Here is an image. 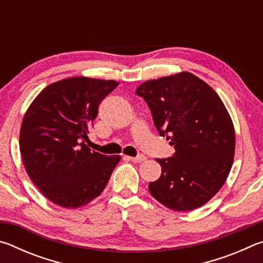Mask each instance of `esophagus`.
Listing matches in <instances>:
<instances>
[{
    "label": "esophagus",
    "mask_w": 263,
    "mask_h": 263,
    "mask_svg": "<svg viewBox=\"0 0 263 263\" xmlns=\"http://www.w3.org/2000/svg\"><path fill=\"white\" fill-rule=\"evenodd\" d=\"M127 158L133 162H142V161H145V160H146V157H145V155H142V154L137 155V157H127Z\"/></svg>",
    "instance_id": "1"
}]
</instances>
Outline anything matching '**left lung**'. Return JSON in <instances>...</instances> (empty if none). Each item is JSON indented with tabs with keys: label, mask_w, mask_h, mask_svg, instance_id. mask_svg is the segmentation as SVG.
<instances>
[{
	"label": "left lung",
	"mask_w": 263,
	"mask_h": 263,
	"mask_svg": "<svg viewBox=\"0 0 263 263\" xmlns=\"http://www.w3.org/2000/svg\"><path fill=\"white\" fill-rule=\"evenodd\" d=\"M136 94L175 148L173 157L157 159L161 176L149 182L151 195L175 211L204 205L225 183L234 158L233 123L220 97L189 72L149 80Z\"/></svg>",
	"instance_id": "1"
}]
</instances>
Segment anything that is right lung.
<instances>
[{
    "instance_id": "add662e5",
    "label": "right lung",
    "mask_w": 263,
    "mask_h": 263,
    "mask_svg": "<svg viewBox=\"0 0 263 263\" xmlns=\"http://www.w3.org/2000/svg\"><path fill=\"white\" fill-rule=\"evenodd\" d=\"M117 86L114 80H61L43 89L25 112L20 132L25 171L57 205L77 209L99 197L121 160L83 142L102 100Z\"/></svg>"
}]
</instances>
